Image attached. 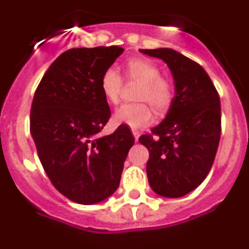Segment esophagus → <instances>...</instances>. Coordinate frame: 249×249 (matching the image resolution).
I'll use <instances>...</instances> for the list:
<instances>
[{
  "label": "esophagus",
  "mask_w": 249,
  "mask_h": 249,
  "mask_svg": "<svg viewBox=\"0 0 249 249\" xmlns=\"http://www.w3.org/2000/svg\"><path fill=\"white\" fill-rule=\"evenodd\" d=\"M132 133H133V136H135V140L138 141V137H140V132H138V131H132Z\"/></svg>",
  "instance_id": "1"
}]
</instances>
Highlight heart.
Instances as JSON below:
<instances>
[{"label": "heart", "instance_id": "1", "mask_svg": "<svg viewBox=\"0 0 249 249\" xmlns=\"http://www.w3.org/2000/svg\"><path fill=\"white\" fill-rule=\"evenodd\" d=\"M123 73L127 82L140 83L136 91V100L142 102L121 106L113 114L114 122L137 129L149 124L153 120L149 103L157 112H164L171 107L175 100V85L169 77L160 74V66L151 59L142 57L128 59L123 66ZM100 87L109 103L117 105L120 102L123 80L116 70L107 68L103 72Z\"/></svg>", "mask_w": 249, "mask_h": 249}]
</instances>
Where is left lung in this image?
Returning a JSON list of instances; mask_svg holds the SVG:
<instances>
[{"label":"left lung","mask_w":249,"mask_h":249,"mask_svg":"<svg viewBox=\"0 0 249 249\" xmlns=\"http://www.w3.org/2000/svg\"><path fill=\"white\" fill-rule=\"evenodd\" d=\"M141 52L163 59L176 87L163 122L138 138L149 152V186L163 197H182L203 182L214 162L222 129L219 94L203 67L177 51Z\"/></svg>","instance_id":"left-lung-1"}]
</instances>
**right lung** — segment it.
<instances>
[{
  "label": "right lung",
  "instance_id": "right-lung-1",
  "mask_svg": "<svg viewBox=\"0 0 249 249\" xmlns=\"http://www.w3.org/2000/svg\"><path fill=\"white\" fill-rule=\"evenodd\" d=\"M123 48H71L48 67L35 92L30 131L51 183L80 204L103 201L120 186L135 137L126 124L98 137L111 117L100 80Z\"/></svg>",
  "mask_w": 249,
  "mask_h": 249
}]
</instances>
